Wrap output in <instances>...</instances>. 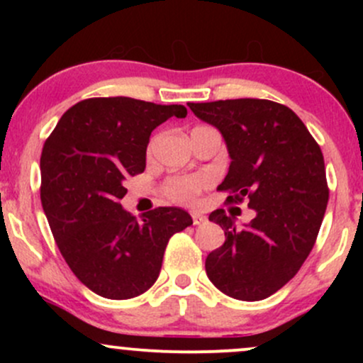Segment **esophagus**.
<instances>
[{
	"mask_svg": "<svg viewBox=\"0 0 363 363\" xmlns=\"http://www.w3.org/2000/svg\"><path fill=\"white\" fill-rule=\"evenodd\" d=\"M206 222V216L205 215H201V213H193V223L194 225H201V223H205Z\"/></svg>",
	"mask_w": 363,
	"mask_h": 363,
	"instance_id": "1",
	"label": "esophagus"
}]
</instances>
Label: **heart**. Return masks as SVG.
<instances>
[{
    "mask_svg": "<svg viewBox=\"0 0 363 363\" xmlns=\"http://www.w3.org/2000/svg\"><path fill=\"white\" fill-rule=\"evenodd\" d=\"M208 186L210 177L206 174H182L165 182L164 193L172 203H193Z\"/></svg>",
    "mask_w": 363,
    "mask_h": 363,
    "instance_id": "heart-1",
    "label": "heart"
}]
</instances>
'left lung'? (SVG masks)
Here are the masks:
<instances>
[{
    "instance_id": "obj_1",
    "label": "left lung",
    "mask_w": 363,
    "mask_h": 363,
    "mask_svg": "<svg viewBox=\"0 0 363 363\" xmlns=\"http://www.w3.org/2000/svg\"><path fill=\"white\" fill-rule=\"evenodd\" d=\"M196 118L222 133L230 167L220 191L256 216L239 228L225 210L210 213L225 232L208 254L211 283L237 301H262L286 285L319 234L329 189L319 145L286 106L264 99L187 104Z\"/></svg>"
}]
</instances>
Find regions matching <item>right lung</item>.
<instances>
[{
	"mask_svg": "<svg viewBox=\"0 0 363 363\" xmlns=\"http://www.w3.org/2000/svg\"><path fill=\"white\" fill-rule=\"evenodd\" d=\"M184 106L129 97L74 104L45 140L40 201L57 247L83 285L112 301L138 297L157 281L165 247L193 225L187 211L160 206L136 220L121 206L124 181L147 165L150 135Z\"/></svg>",
	"mask_w": 363,
	"mask_h": 363,
	"instance_id": "obj_1",
	"label": "right lung"
}]
</instances>
